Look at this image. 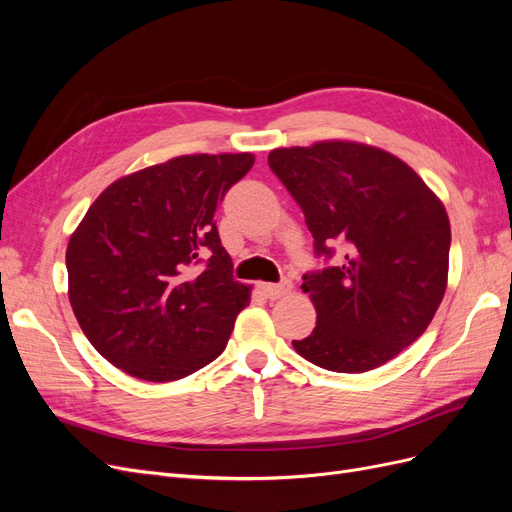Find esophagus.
Returning a JSON list of instances; mask_svg holds the SVG:
<instances>
[{
	"instance_id": "34e87169",
	"label": "esophagus",
	"mask_w": 512,
	"mask_h": 512,
	"mask_svg": "<svg viewBox=\"0 0 512 512\" xmlns=\"http://www.w3.org/2000/svg\"><path fill=\"white\" fill-rule=\"evenodd\" d=\"M260 290L265 292V297L275 301L284 297V294H288L292 290V284L290 282H280V284H260Z\"/></svg>"
}]
</instances>
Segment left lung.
I'll return each mask as SVG.
<instances>
[{"mask_svg":"<svg viewBox=\"0 0 512 512\" xmlns=\"http://www.w3.org/2000/svg\"><path fill=\"white\" fill-rule=\"evenodd\" d=\"M269 166L303 209L316 254L344 252L339 267L303 275L318 320L294 350L339 374L395 359L427 331L446 292L442 200L404 160L365 143L280 147Z\"/></svg>","mask_w":512,"mask_h":512,"instance_id":"1","label":"left lung"}]
</instances>
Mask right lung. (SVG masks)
<instances>
[{
	"label": "right lung",
	"mask_w": 512,
	"mask_h": 512,
	"mask_svg": "<svg viewBox=\"0 0 512 512\" xmlns=\"http://www.w3.org/2000/svg\"><path fill=\"white\" fill-rule=\"evenodd\" d=\"M252 153H196L113 181L68 241V297L108 363L147 382L224 352L252 286L232 277L215 211Z\"/></svg>",
	"instance_id": "right-lung-1"
}]
</instances>
